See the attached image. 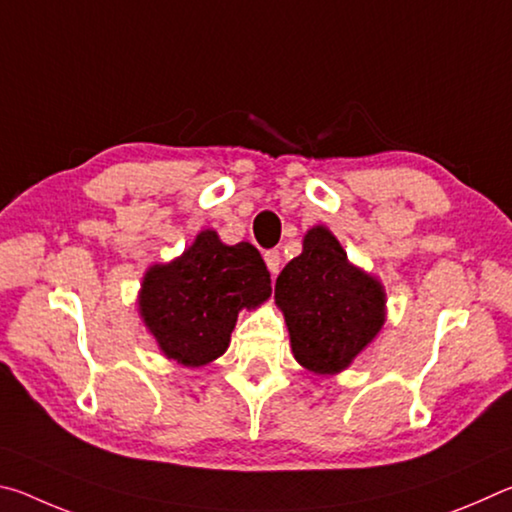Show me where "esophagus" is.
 I'll list each match as a JSON object with an SVG mask.
<instances>
[{
    "label": "esophagus",
    "instance_id": "esophagus-1",
    "mask_svg": "<svg viewBox=\"0 0 512 512\" xmlns=\"http://www.w3.org/2000/svg\"><path fill=\"white\" fill-rule=\"evenodd\" d=\"M264 262H266V266H268V271L271 273H277L280 271V264H282V255H280V250H266L264 253Z\"/></svg>",
    "mask_w": 512,
    "mask_h": 512
}]
</instances>
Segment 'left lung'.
I'll return each instance as SVG.
<instances>
[{
  "mask_svg": "<svg viewBox=\"0 0 512 512\" xmlns=\"http://www.w3.org/2000/svg\"><path fill=\"white\" fill-rule=\"evenodd\" d=\"M275 302L287 320L293 357L318 375H334L384 325V289L359 268L323 225L311 228L302 255L277 275Z\"/></svg>",
  "mask_w": 512,
  "mask_h": 512,
  "instance_id": "8db88e82",
  "label": "left lung"
}]
</instances>
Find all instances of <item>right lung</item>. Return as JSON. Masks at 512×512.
<instances>
[{
	"instance_id": "add662e5",
	"label": "right lung",
	"mask_w": 512,
	"mask_h": 512,
	"mask_svg": "<svg viewBox=\"0 0 512 512\" xmlns=\"http://www.w3.org/2000/svg\"><path fill=\"white\" fill-rule=\"evenodd\" d=\"M268 296L271 273L259 250L248 241L225 246L205 230L183 257L149 268L140 311L169 359L198 368L228 350L239 309Z\"/></svg>"
}]
</instances>
